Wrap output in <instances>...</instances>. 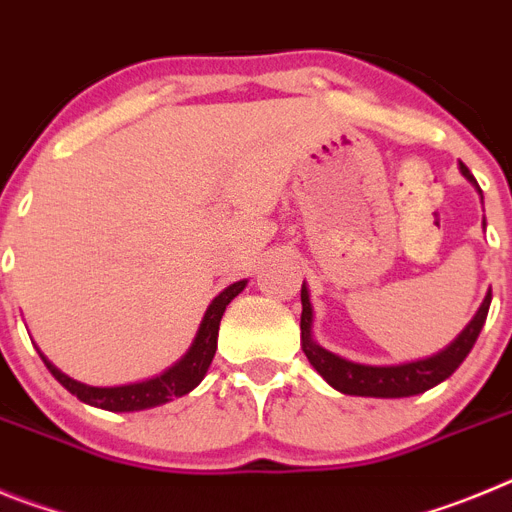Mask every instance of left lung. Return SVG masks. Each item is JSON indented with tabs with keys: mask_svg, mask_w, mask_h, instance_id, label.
Returning a JSON list of instances; mask_svg holds the SVG:
<instances>
[{
	"mask_svg": "<svg viewBox=\"0 0 512 512\" xmlns=\"http://www.w3.org/2000/svg\"><path fill=\"white\" fill-rule=\"evenodd\" d=\"M461 174L467 176L469 182L477 187V179L469 174L464 164H459ZM479 189V187H477ZM482 194V192H479ZM302 351H305L307 361L312 369L330 384L336 387L343 395H356V397H410L420 395V392L431 390L443 379H449L451 374L461 366V361L467 359L472 346L477 343L479 330L485 325L487 312H490L492 292H487L482 305H479L477 315L469 320V325L461 330L459 336L449 343V346L438 351V354L428 356V359L408 361V364L397 366H369V364H356V361H346L341 356L330 354L323 346L315 343L312 338V305H310V292L302 284Z\"/></svg>",
	"mask_w": 512,
	"mask_h": 512,
	"instance_id": "obj_1",
	"label": "left lung"
}]
</instances>
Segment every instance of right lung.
I'll return each instance as SVG.
<instances>
[{
    "instance_id": "obj_1",
    "label": "right lung",
    "mask_w": 512,
    "mask_h": 512,
    "mask_svg": "<svg viewBox=\"0 0 512 512\" xmlns=\"http://www.w3.org/2000/svg\"><path fill=\"white\" fill-rule=\"evenodd\" d=\"M243 287H246V279L225 287L223 292L210 302V307H207L205 318H202L200 323V330H197V336H194L187 354L176 361L171 369H166L164 374L146 379V382L122 384V387H89V384H81L76 382V379L66 377V374H63L61 369H56L43 354L40 356H43L48 372H51L71 395H76L81 402H87V405L112 410V413H133V410L156 408V405H164V402L174 400V397L187 395V392H192L194 387L205 379L207 369H210L212 364V356H215L217 351V330H220V320H223L225 307H228V302L233 300V297L241 295Z\"/></svg>"
}]
</instances>
